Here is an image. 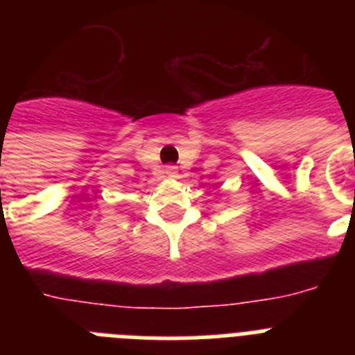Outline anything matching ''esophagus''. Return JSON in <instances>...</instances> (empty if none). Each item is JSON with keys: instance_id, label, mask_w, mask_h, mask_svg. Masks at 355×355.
<instances>
[{"instance_id": "obj_1", "label": "esophagus", "mask_w": 355, "mask_h": 355, "mask_svg": "<svg viewBox=\"0 0 355 355\" xmlns=\"http://www.w3.org/2000/svg\"><path fill=\"white\" fill-rule=\"evenodd\" d=\"M165 174H167L168 178H175V175H178V167H174V165H167V167H165Z\"/></svg>"}]
</instances>
